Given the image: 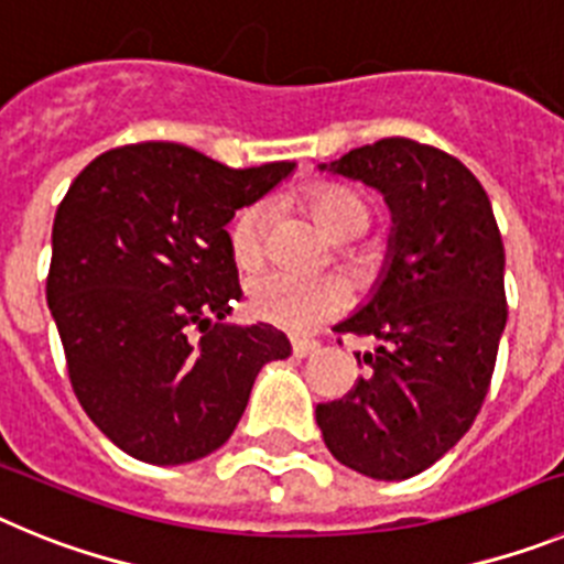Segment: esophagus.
<instances>
[{
  "instance_id": "1",
  "label": "esophagus",
  "mask_w": 564,
  "mask_h": 564,
  "mask_svg": "<svg viewBox=\"0 0 564 564\" xmlns=\"http://www.w3.org/2000/svg\"><path fill=\"white\" fill-rule=\"evenodd\" d=\"M291 350L296 358H307L318 350V341H311V338H293Z\"/></svg>"
}]
</instances>
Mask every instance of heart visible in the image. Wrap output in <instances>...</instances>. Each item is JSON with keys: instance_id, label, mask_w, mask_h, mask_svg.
Returning <instances> with one entry per match:
<instances>
[{"instance_id": "b5f03b06", "label": "heart", "mask_w": 564, "mask_h": 564, "mask_svg": "<svg viewBox=\"0 0 564 564\" xmlns=\"http://www.w3.org/2000/svg\"><path fill=\"white\" fill-rule=\"evenodd\" d=\"M311 208L318 226L336 242L358 237L370 226V206L347 186H316ZM271 203L253 200L234 214L228 226V248L239 268H257L265 257ZM347 305V291L330 276H299L288 271H262L248 282V307L257 318L282 330H311Z\"/></svg>"}]
</instances>
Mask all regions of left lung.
<instances>
[{
	"label": "left lung",
	"mask_w": 564,
	"mask_h": 564,
	"mask_svg": "<svg viewBox=\"0 0 564 564\" xmlns=\"http://www.w3.org/2000/svg\"><path fill=\"white\" fill-rule=\"evenodd\" d=\"M322 172L378 188L392 214L381 276L338 333L378 338L370 376L318 403L327 449L372 480H406L475 423L506 330V248L486 188L410 138L352 149ZM358 364L361 356L356 352Z\"/></svg>",
	"instance_id": "1"
}]
</instances>
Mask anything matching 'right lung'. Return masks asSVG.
<instances>
[{
    "label": "right lung",
    "instance_id": "1",
    "mask_svg": "<svg viewBox=\"0 0 564 564\" xmlns=\"http://www.w3.org/2000/svg\"><path fill=\"white\" fill-rule=\"evenodd\" d=\"M296 169H228L181 143L109 149L53 220L47 305L78 403L154 466L220 449L259 370L291 356L271 325L223 318L242 291L226 226Z\"/></svg>",
    "mask_w": 564,
    "mask_h": 564
}]
</instances>
